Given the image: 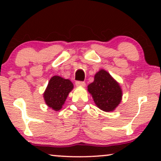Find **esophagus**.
Returning <instances> with one entry per match:
<instances>
[{"label": "esophagus", "mask_w": 161, "mask_h": 161, "mask_svg": "<svg viewBox=\"0 0 161 161\" xmlns=\"http://www.w3.org/2000/svg\"><path fill=\"white\" fill-rule=\"evenodd\" d=\"M75 86H86V82H82V81H76V82H75Z\"/></svg>", "instance_id": "esophagus-1"}]
</instances>
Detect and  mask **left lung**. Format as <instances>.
Listing matches in <instances>:
<instances>
[{
  "mask_svg": "<svg viewBox=\"0 0 161 161\" xmlns=\"http://www.w3.org/2000/svg\"><path fill=\"white\" fill-rule=\"evenodd\" d=\"M88 91L92 95L96 105L104 111H112L120 103V86L104 69L96 73L94 82L88 85Z\"/></svg>",
  "mask_w": 161,
  "mask_h": 161,
  "instance_id": "obj_1",
  "label": "left lung"
}]
</instances>
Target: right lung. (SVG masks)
I'll return each mask as SVG.
<instances>
[{
  "label": "right lung",
  "mask_w": 161,
  "mask_h": 161,
  "mask_svg": "<svg viewBox=\"0 0 161 161\" xmlns=\"http://www.w3.org/2000/svg\"><path fill=\"white\" fill-rule=\"evenodd\" d=\"M73 88V83L69 79H64L57 75L53 76L44 93L46 104L57 111L60 110Z\"/></svg>",
  "instance_id": "obj_1"
}]
</instances>
